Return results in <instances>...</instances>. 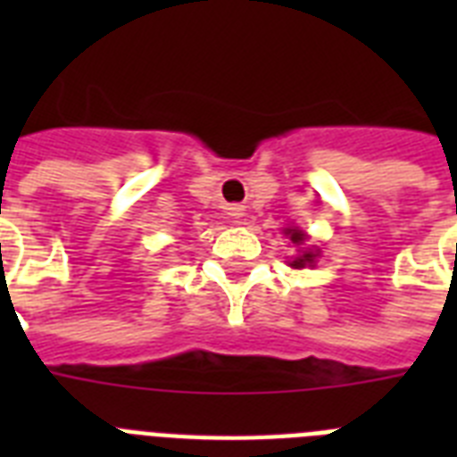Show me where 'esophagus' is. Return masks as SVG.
Masks as SVG:
<instances>
[{
	"label": "esophagus",
	"instance_id": "34e87169",
	"mask_svg": "<svg viewBox=\"0 0 457 457\" xmlns=\"http://www.w3.org/2000/svg\"><path fill=\"white\" fill-rule=\"evenodd\" d=\"M228 215H229V218H242L244 208L242 206H229L228 208Z\"/></svg>",
	"mask_w": 457,
	"mask_h": 457
}]
</instances>
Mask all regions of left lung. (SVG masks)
I'll return each mask as SVG.
<instances>
[{
	"instance_id": "left-lung-1",
	"label": "left lung",
	"mask_w": 457,
	"mask_h": 457,
	"mask_svg": "<svg viewBox=\"0 0 457 457\" xmlns=\"http://www.w3.org/2000/svg\"><path fill=\"white\" fill-rule=\"evenodd\" d=\"M285 235L292 239V244H296V246H303V242L308 239V235H305L303 229H296V228H287ZM320 256V249H299V253L294 256V261H289V265L292 268H305V265H315V261H318Z\"/></svg>"
}]
</instances>
